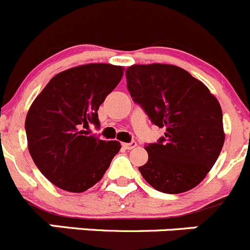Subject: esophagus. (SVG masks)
Returning <instances> with one entry per match:
<instances>
[{
    "instance_id": "obj_1",
    "label": "esophagus",
    "mask_w": 250,
    "mask_h": 250,
    "mask_svg": "<svg viewBox=\"0 0 250 250\" xmlns=\"http://www.w3.org/2000/svg\"><path fill=\"white\" fill-rule=\"evenodd\" d=\"M122 146L125 149H127V150H130V149L136 148L137 143L136 142H130V143H122Z\"/></svg>"
}]
</instances>
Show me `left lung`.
Wrapping results in <instances>:
<instances>
[{
  "instance_id": "8db88e82",
  "label": "left lung",
  "mask_w": 250,
  "mask_h": 250,
  "mask_svg": "<svg viewBox=\"0 0 250 250\" xmlns=\"http://www.w3.org/2000/svg\"><path fill=\"white\" fill-rule=\"evenodd\" d=\"M130 96L158 127V143L146 146L148 162L139 167L144 180L164 193L199 185L225 143L222 108L204 83L170 64L132 65L127 69Z\"/></svg>"
}]
</instances>
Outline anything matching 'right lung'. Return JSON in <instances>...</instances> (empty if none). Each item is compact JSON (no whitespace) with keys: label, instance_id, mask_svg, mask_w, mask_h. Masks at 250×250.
<instances>
[{"label":"right lung","instance_id":"obj_1","mask_svg":"<svg viewBox=\"0 0 250 250\" xmlns=\"http://www.w3.org/2000/svg\"><path fill=\"white\" fill-rule=\"evenodd\" d=\"M125 67L92 62L59 72L30 104L25 117L28 150L42 174L59 188L83 192L102 179L120 151L117 141L88 136L99 107Z\"/></svg>","mask_w":250,"mask_h":250}]
</instances>
